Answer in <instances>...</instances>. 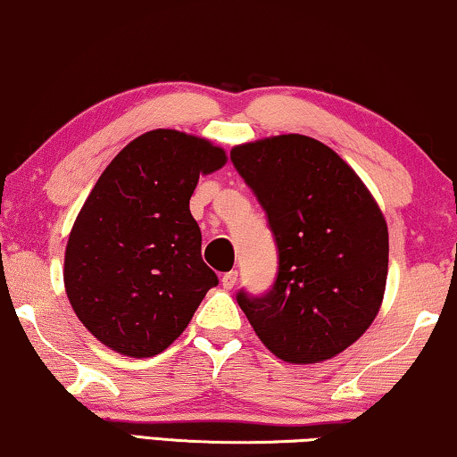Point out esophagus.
I'll use <instances>...</instances> for the list:
<instances>
[{
  "label": "esophagus",
  "mask_w": 457,
  "mask_h": 457,
  "mask_svg": "<svg viewBox=\"0 0 457 457\" xmlns=\"http://www.w3.org/2000/svg\"><path fill=\"white\" fill-rule=\"evenodd\" d=\"M237 277H239V272H237V270H230L227 274H222V287H224V289H233L235 283H237Z\"/></svg>",
  "instance_id": "1"
}]
</instances>
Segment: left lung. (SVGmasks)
Here are the masks:
<instances>
[{
  "instance_id": "8db88e82",
  "label": "left lung",
  "mask_w": 457,
  "mask_h": 457,
  "mask_svg": "<svg viewBox=\"0 0 457 457\" xmlns=\"http://www.w3.org/2000/svg\"><path fill=\"white\" fill-rule=\"evenodd\" d=\"M268 216L278 272L264 295L237 293L260 341L291 364L335 358L383 303L389 230L358 174L324 143L278 135L230 149Z\"/></svg>"
}]
</instances>
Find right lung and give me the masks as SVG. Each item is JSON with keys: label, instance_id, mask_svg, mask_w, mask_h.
<instances>
[{"label": "right lung", "instance_id": "obj_1", "mask_svg": "<svg viewBox=\"0 0 457 457\" xmlns=\"http://www.w3.org/2000/svg\"><path fill=\"white\" fill-rule=\"evenodd\" d=\"M222 147L172 129L130 141L93 187L68 237L66 295L85 328L130 358L162 353L218 277L202 260L189 199Z\"/></svg>", "mask_w": 457, "mask_h": 457}]
</instances>
